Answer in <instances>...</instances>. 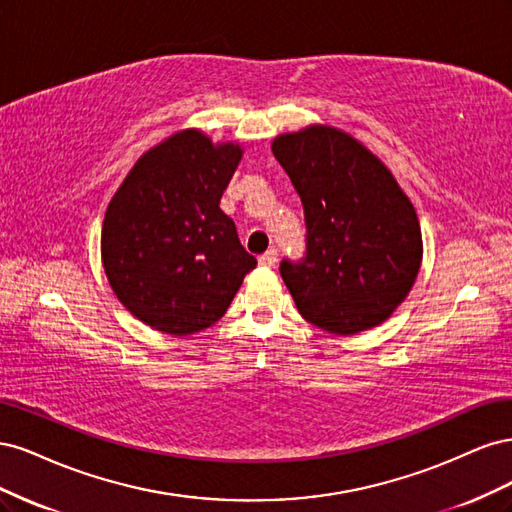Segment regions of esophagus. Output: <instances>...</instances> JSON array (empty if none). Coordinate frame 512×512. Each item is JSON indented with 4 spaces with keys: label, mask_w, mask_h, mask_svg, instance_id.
I'll return each mask as SVG.
<instances>
[{
    "label": "esophagus",
    "mask_w": 512,
    "mask_h": 512,
    "mask_svg": "<svg viewBox=\"0 0 512 512\" xmlns=\"http://www.w3.org/2000/svg\"><path fill=\"white\" fill-rule=\"evenodd\" d=\"M275 262H277V252L275 250H269V252H265V254L258 258V265L260 267H267V269L275 267Z\"/></svg>",
    "instance_id": "esophagus-1"
}]
</instances>
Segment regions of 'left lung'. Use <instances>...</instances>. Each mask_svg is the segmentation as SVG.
I'll return each instance as SVG.
<instances>
[{
  "label": "left lung",
  "mask_w": 512,
  "mask_h": 512,
  "mask_svg": "<svg viewBox=\"0 0 512 512\" xmlns=\"http://www.w3.org/2000/svg\"><path fill=\"white\" fill-rule=\"evenodd\" d=\"M271 149L305 211V258L280 265L299 314L333 335L378 327L421 269V224L410 198L378 156L333 126L280 134Z\"/></svg>",
  "instance_id": "8db88e82"
}]
</instances>
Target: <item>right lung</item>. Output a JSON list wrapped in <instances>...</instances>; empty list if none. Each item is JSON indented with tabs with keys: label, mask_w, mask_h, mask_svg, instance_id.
<instances>
[{
	"label": "right lung",
	"mask_w": 512,
	"mask_h": 512,
	"mask_svg": "<svg viewBox=\"0 0 512 512\" xmlns=\"http://www.w3.org/2000/svg\"><path fill=\"white\" fill-rule=\"evenodd\" d=\"M243 158L196 128L136 160L102 224V267L115 297L147 327L192 335L218 322L256 258L220 198Z\"/></svg>",
	"instance_id": "right-lung-1"
}]
</instances>
